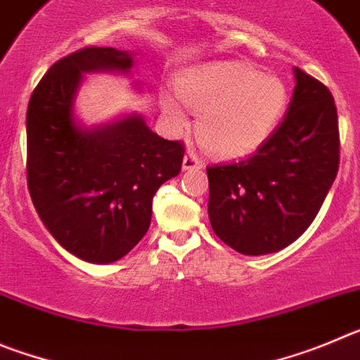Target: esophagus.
Instances as JSON below:
<instances>
[{"mask_svg": "<svg viewBox=\"0 0 360 360\" xmlns=\"http://www.w3.org/2000/svg\"><path fill=\"white\" fill-rule=\"evenodd\" d=\"M202 168V163L197 158V154L193 152H188L186 156L183 158V170H200Z\"/></svg>", "mask_w": 360, "mask_h": 360, "instance_id": "esophagus-1", "label": "esophagus"}]
</instances>
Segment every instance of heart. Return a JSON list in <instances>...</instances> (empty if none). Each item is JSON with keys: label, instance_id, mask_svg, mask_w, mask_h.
Returning a JSON list of instances; mask_svg holds the SVG:
<instances>
[{"label": "heart", "instance_id": "heart-1", "mask_svg": "<svg viewBox=\"0 0 360 360\" xmlns=\"http://www.w3.org/2000/svg\"><path fill=\"white\" fill-rule=\"evenodd\" d=\"M177 96L197 112V138L215 156L236 158L257 150L281 122L289 102L278 77L236 63L193 68L177 80ZM170 118L184 124L176 103H165Z\"/></svg>", "mask_w": 360, "mask_h": 360}]
</instances>
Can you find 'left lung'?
I'll return each instance as SVG.
<instances>
[{"label": "left lung", "mask_w": 360, "mask_h": 360, "mask_svg": "<svg viewBox=\"0 0 360 360\" xmlns=\"http://www.w3.org/2000/svg\"><path fill=\"white\" fill-rule=\"evenodd\" d=\"M294 79L289 109L269 140L245 160L206 168L213 231L249 257L276 252L300 238L338 176L332 93L300 68Z\"/></svg>", "instance_id": "8db88e82"}]
</instances>
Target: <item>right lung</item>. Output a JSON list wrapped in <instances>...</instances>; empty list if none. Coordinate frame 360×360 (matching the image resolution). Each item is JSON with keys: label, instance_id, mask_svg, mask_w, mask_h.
Listing matches in <instances>:
<instances>
[{"label": "right lung", "instance_id": "1", "mask_svg": "<svg viewBox=\"0 0 360 360\" xmlns=\"http://www.w3.org/2000/svg\"><path fill=\"white\" fill-rule=\"evenodd\" d=\"M134 55L82 48L46 71L28 103L32 202L55 240L89 264H112L143 238L158 188L183 163V145L158 136L138 112L93 127L77 116L84 75L132 77ZM131 84L143 89L138 80Z\"/></svg>", "mask_w": 360, "mask_h": 360}]
</instances>
